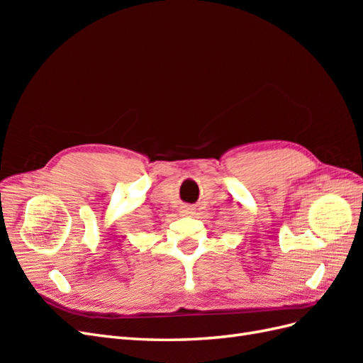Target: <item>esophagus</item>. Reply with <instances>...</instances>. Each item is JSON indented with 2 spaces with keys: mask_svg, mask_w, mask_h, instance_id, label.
<instances>
[{
  "mask_svg": "<svg viewBox=\"0 0 363 363\" xmlns=\"http://www.w3.org/2000/svg\"><path fill=\"white\" fill-rule=\"evenodd\" d=\"M180 213H182V215H192V213H194V207H191V206H183Z\"/></svg>",
  "mask_w": 363,
  "mask_h": 363,
  "instance_id": "1",
  "label": "esophagus"
}]
</instances>
